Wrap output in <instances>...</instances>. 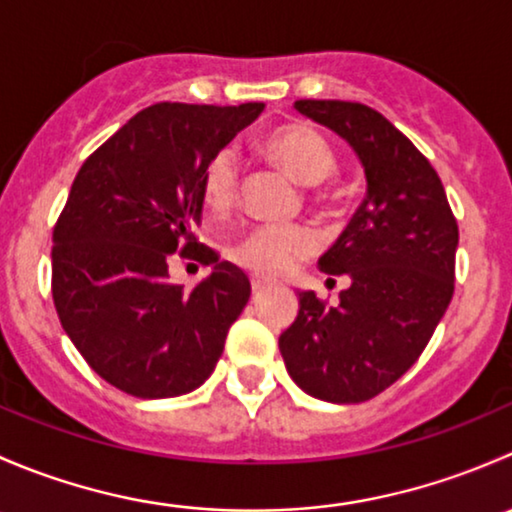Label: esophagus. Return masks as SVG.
Returning <instances> with one entry per match:
<instances>
[{
	"instance_id": "34e87169",
	"label": "esophagus",
	"mask_w": 512,
	"mask_h": 512,
	"mask_svg": "<svg viewBox=\"0 0 512 512\" xmlns=\"http://www.w3.org/2000/svg\"><path fill=\"white\" fill-rule=\"evenodd\" d=\"M250 285H252V292H255V294H262V292H267V289H270V285H267L265 280H257V277H252Z\"/></svg>"
}]
</instances>
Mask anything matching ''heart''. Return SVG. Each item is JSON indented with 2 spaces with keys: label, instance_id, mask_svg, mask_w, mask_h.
Returning <instances> with one entry per match:
<instances>
[{
  "label": "heart",
  "instance_id": "1",
  "mask_svg": "<svg viewBox=\"0 0 512 512\" xmlns=\"http://www.w3.org/2000/svg\"><path fill=\"white\" fill-rule=\"evenodd\" d=\"M262 153L299 185H322L337 170V156L327 138L307 123H285L267 133ZM205 208L213 215H227L240 198V158L223 148L208 160L200 180ZM319 250V237L307 225H260L247 230L227 247V257L242 270L265 280L292 272L299 262Z\"/></svg>",
  "mask_w": 512,
  "mask_h": 512
}]
</instances>
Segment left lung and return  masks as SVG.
I'll use <instances>...</instances> for the list:
<instances>
[{
	"label": "left lung",
	"mask_w": 512,
	"mask_h": 512,
	"mask_svg": "<svg viewBox=\"0 0 512 512\" xmlns=\"http://www.w3.org/2000/svg\"><path fill=\"white\" fill-rule=\"evenodd\" d=\"M352 146L366 175L364 203L319 270L347 275L337 307L299 292L280 337L294 384L332 404L374 399L426 349L453 297L458 225L441 178L379 111L352 101H294ZM329 282V280H327ZM334 282V280H332Z\"/></svg>",
	"instance_id": "1"
}]
</instances>
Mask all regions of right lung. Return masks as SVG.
I'll return each mask as SVG.
<instances>
[{
	"label": "right lung",
	"mask_w": 512,
	"mask_h": 512,
	"mask_svg": "<svg viewBox=\"0 0 512 512\" xmlns=\"http://www.w3.org/2000/svg\"><path fill=\"white\" fill-rule=\"evenodd\" d=\"M265 103H156L86 158L54 227L51 294L61 327L101 379L138 399L198 389L250 299L240 267L195 242L208 160ZM173 251L214 267L193 290Z\"/></svg>",
	"instance_id": "right-lung-1"
}]
</instances>
